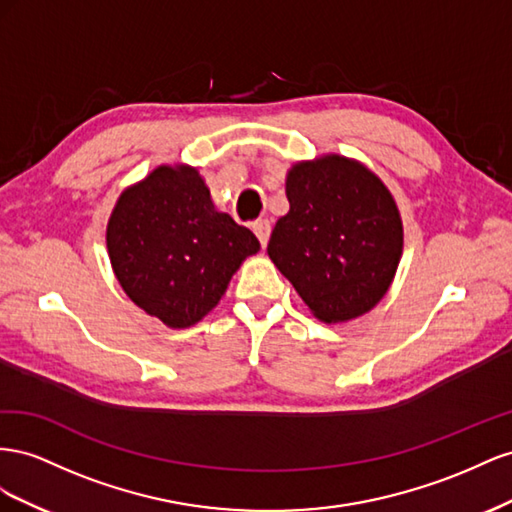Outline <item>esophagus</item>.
Instances as JSON below:
<instances>
[{"label":"esophagus","instance_id":"34e87169","mask_svg":"<svg viewBox=\"0 0 512 512\" xmlns=\"http://www.w3.org/2000/svg\"><path fill=\"white\" fill-rule=\"evenodd\" d=\"M253 231H255V236L259 238L261 246H266L268 240H270V231H272L268 218H259V221L253 225Z\"/></svg>","mask_w":512,"mask_h":512}]
</instances>
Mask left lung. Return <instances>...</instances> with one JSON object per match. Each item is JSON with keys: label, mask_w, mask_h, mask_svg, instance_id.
I'll return each instance as SVG.
<instances>
[{"label": "left lung", "mask_w": 512, "mask_h": 512, "mask_svg": "<svg viewBox=\"0 0 512 512\" xmlns=\"http://www.w3.org/2000/svg\"><path fill=\"white\" fill-rule=\"evenodd\" d=\"M289 212L268 255L324 321L371 311L397 272L403 227L388 188L343 156L300 163L287 175Z\"/></svg>", "instance_id": "obj_1"}]
</instances>
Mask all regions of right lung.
<instances>
[{
    "instance_id": "obj_1",
    "label": "right lung",
    "mask_w": 512,
    "mask_h": 512,
    "mask_svg": "<svg viewBox=\"0 0 512 512\" xmlns=\"http://www.w3.org/2000/svg\"><path fill=\"white\" fill-rule=\"evenodd\" d=\"M107 248L128 298L163 324L186 328L214 309L259 240L214 210L197 169L158 167L122 193Z\"/></svg>"
}]
</instances>
